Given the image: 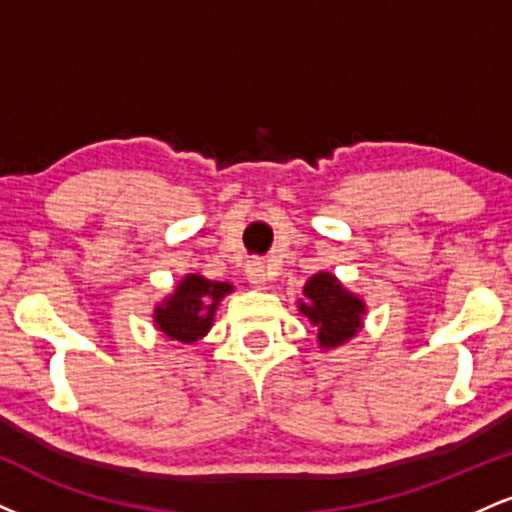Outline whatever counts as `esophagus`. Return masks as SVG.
I'll use <instances>...</instances> for the list:
<instances>
[{
	"mask_svg": "<svg viewBox=\"0 0 512 512\" xmlns=\"http://www.w3.org/2000/svg\"><path fill=\"white\" fill-rule=\"evenodd\" d=\"M245 274H248V281L252 286H257V289H264V284L272 279V272H269V267L260 260H252L248 264V269H245Z\"/></svg>",
	"mask_w": 512,
	"mask_h": 512,
	"instance_id": "esophagus-1",
	"label": "esophagus"
}]
</instances>
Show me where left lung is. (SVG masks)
<instances>
[{
  "instance_id": "1",
  "label": "left lung",
  "mask_w": 512,
  "mask_h": 512,
  "mask_svg": "<svg viewBox=\"0 0 512 512\" xmlns=\"http://www.w3.org/2000/svg\"><path fill=\"white\" fill-rule=\"evenodd\" d=\"M303 296L305 298L298 303V310L315 327L317 344L322 349L346 344L363 327L366 303L356 293L346 291L334 274L317 272L310 276Z\"/></svg>"
}]
</instances>
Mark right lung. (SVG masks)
<instances>
[{"label": "right lung", "instance_id": "right-lung-1", "mask_svg": "<svg viewBox=\"0 0 512 512\" xmlns=\"http://www.w3.org/2000/svg\"><path fill=\"white\" fill-rule=\"evenodd\" d=\"M233 286L228 281H211L199 274H187L163 303L156 305L154 322L166 337L192 344L214 325V313Z\"/></svg>", "mask_w": 512, "mask_h": 512}]
</instances>
